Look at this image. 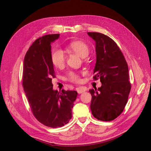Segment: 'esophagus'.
I'll return each instance as SVG.
<instances>
[{
	"mask_svg": "<svg viewBox=\"0 0 151 151\" xmlns=\"http://www.w3.org/2000/svg\"><path fill=\"white\" fill-rule=\"evenodd\" d=\"M76 90L77 91V93H78L79 94L83 93V92H84V91H86V89L84 88H83V87H80V88H77Z\"/></svg>",
	"mask_w": 151,
	"mask_h": 151,
	"instance_id": "obj_1",
	"label": "esophagus"
}]
</instances>
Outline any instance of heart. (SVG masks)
Returning a JSON list of instances; mask_svg holds the SVG:
<instances>
[{"label": "heart", "mask_w": 151, "mask_h": 151, "mask_svg": "<svg viewBox=\"0 0 151 151\" xmlns=\"http://www.w3.org/2000/svg\"><path fill=\"white\" fill-rule=\"evenodd\" d=\"M66 48L67 50L74 52L82 58H85L89 53V48L86 43L81 41H72L68 43ZM66 57L60 48H53L51 52V60L53 65L57 68H62L65 65ZM67 79L72 83H78L81 81V77L77 73L71 71L67 76Z\"/></svg>", "instance_id": "1"}]
</instances>
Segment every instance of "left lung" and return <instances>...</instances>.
Instances as JSON below:
<instances>
[{"label":"left lung","mask_w":151,"mask_h":151,"mask_svg":"<svg viewBox=\"0 0 151 151\" xmlns=\"http://www.w3.org/2000/svg\"><path fill=\"white\" fill-rule=\"evenodd\" d=\"M88 34L96 42L93 79H100L102 84L98 90H89L91 112L99 120L111 121L123 112L129 98L131 89L129 68L120 49L111 38L96 32Z\"/></svg>","instance_id":"left-lung-1"}]
</instances>
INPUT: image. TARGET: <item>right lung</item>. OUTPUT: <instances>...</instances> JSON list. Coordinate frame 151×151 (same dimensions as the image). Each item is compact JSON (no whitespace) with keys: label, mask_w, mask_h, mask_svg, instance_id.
I'll return each mask as SVG.
<instances>
[{"label":"right lung","mask_w":151,"mask_h":151,"mask_svg":"<svg viewBox=\"0 0 151 151\" xmlns=\"http://www.w3.org/2000/svg\"><path fill=\"white\" fill-rule=\"evenodd\" d=\"M59 34L47 35L35 40L26 52L22 73V86L35 117L44 125L61 127L72 118L77 98L76 91L53 89L55 77L51 60V43Z\"/></svg>","instance_id":"add662e5"}]
</instances>
